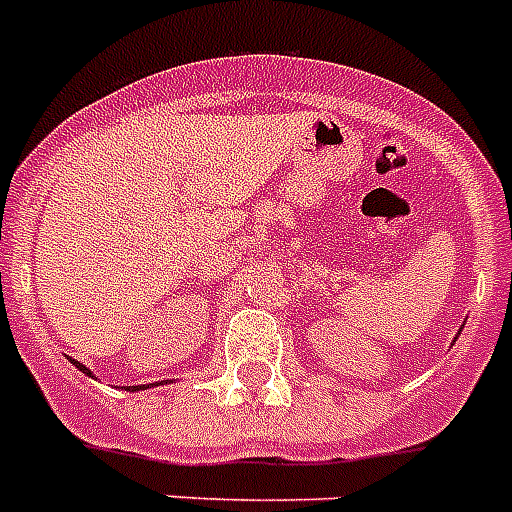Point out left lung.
Masks as SVG:
<instances>
[{"label": "left lung", "mask_w": 512, "mask_h": 512, "mask_svg": "<svg viewBox=\"0 0 512 512\" xmlns=\"http://www.w3.org/2000/svg\"><path fill=\"white\" fill-rule=\"evenodd\" d=\"M455 339H458V336H455Z\"/></svg>", "instance_id": "8db88e82"}]
</instances>
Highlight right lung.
<instances>
[{
    "label": "right lung",
    "instance_id": "obj_1",
    "mask_svg": "<svg viewBox=\"0 0 512 512\" xmlns=\"http://www.w3.org/2000/svg\"><path fill=\"white\" fill-rule=\"evenodd\" d=\"M70 363L76 365L78 371L83 373V376H89V378H97L94 376V373L89 371V368H86V365L83 363H78V360H70ZM157 384H168V381H155V384H141V386H126V392H141V389H152V386H157Z\"/></svg>",
    "mask_w": 512,
    "mask_h": 512
}]
</instances>
